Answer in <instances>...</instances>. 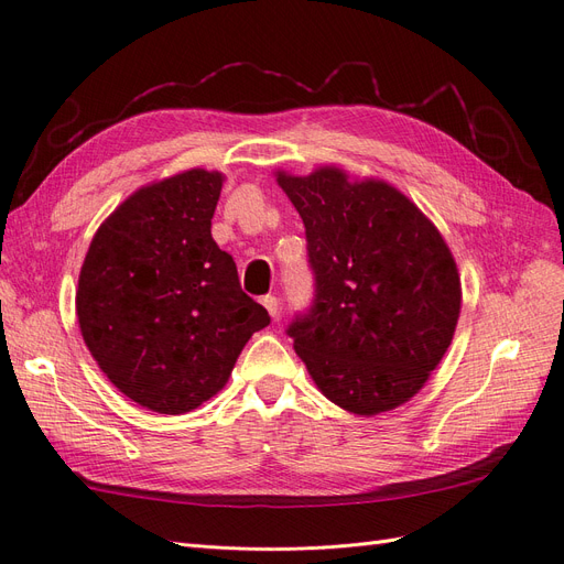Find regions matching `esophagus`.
Returning <instances> with one entry per match:
<instances>
[{
    "mask_svg": "<svg viewBox=\"0 0 564 564\" xmlns=\"http://www.w3.org/2000/svg\"><path fill=\"white\" fill-rule=\"evenodd\" d=\"M261 303L265 305V311L270 313V317H278L280 315V301H278V296H263L261 299Z\"/></svg>",
    "mask_w": 564,
    "mask_h": 564,
    "instance_id": "esophagus-1",
    "label": "esophagus"
}]
</instances>
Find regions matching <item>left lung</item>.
Segmentation results:
<instances>
[{
  "label": "left lung",
  "instance_id": "8db88e82",
  "mask_svg": "<svg viewBox=\"0 0 564 564\" xmlns=\"http://www.w3.org/2000/svg\"><path fill=\"white\" fill-rule=\"evenodd\" d=\"M275 181L305 226L311 313L289 327L319 392L357 416L412 400L445 357L460 278L433 220L383 178L322 164Z\"/></svg>",
  "mask_w": 564,
  "mask_h": 564
}]
</instances>
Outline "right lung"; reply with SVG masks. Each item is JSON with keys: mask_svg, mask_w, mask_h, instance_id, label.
I'll use <instances>...</instances> for the list:
<instances>
[{"mask_svg": "<svg viewBox=\"0 0 564 564\" xmlns=\"http://www.w3.org/2000/svg\"><path fill=\"white\" fill-rule=\"evenodd\" d=\"M224 181L197 166L139 187L84 256L75 296L84 344L150 412L176 416L214 398L251 334L270 324L212 237Z\"/></svg>", "mask_w": 564, "mask_h": 564, "instance_id": "right-lung-1", "label": "right lung"}]
</instances>
